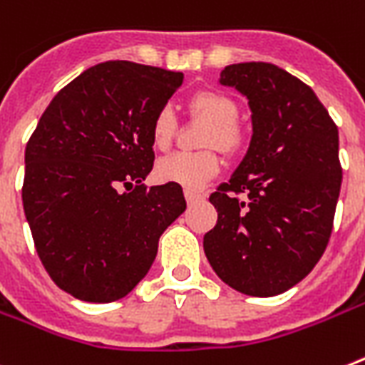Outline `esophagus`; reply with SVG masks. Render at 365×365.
<instances>
[{
	"mask_svg": "<svg viewBox=\"0 0 365 365\" xmlns=\"http://www.w3.org/2000/svg\"><path fill=\"white\" fill-rule=\"evenodd\" d=\"M183 197H185V200H187V204H192V202H197L198 198H202L200 195H198V192L189 191V189H185V191H183Z\"/></svg>",
	"mask_w": 365,
	"mask_h": 365,
	"instance_id": "34e87169",
	"label": "esophagus"
}]
</instances>
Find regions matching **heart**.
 <instances>
[{"mask_svg": "<svg viewBox=\"0 0 365 365\" xmlns=\"http://www.w3.org/2000/svg\"><path fill=\"white\" fill-rule=\"evenodd\" d=\"M189 109L195 116L210 124L206 135L207 148H219L225 154H234L241 146V131L237 128L240 109L237 103L225 93L219 91H200L189 100ZM178 120L174 111L168 106L161 107L152 120V140L154 146L165 150L170 146L176 135ZM220 170V161L213 152L204 154H178L159 159L155 165V176L159 182L176 183L189 191H198L217 176Z\"/></svg>", "mask_w": 365, "mask_h": 365, "instance_id": "heart-1", "label": "heart"}]
</instances>
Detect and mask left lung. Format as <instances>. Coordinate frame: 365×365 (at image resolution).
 Segmentation results:
<instances>
[{
	"label": "left lung",
	"mask_w": 365,
	"mask_h": 365,
	"mask_svg": "<svg viewBox=\"0 0 365 365\" xmlns=\"http://www.w3.org/2000/svg\"><path fill=\"white\" fill-rule=\"evenodd\" d=\"M219 83L249 100L252 139L210 197L219 219L204 252L235 292L280 295L315 267L330 240L341 187L338 128L308 85L271 63L230 64Z\"/></svg>",
	"instance_id": "left-lung-1"
}]
</instances>
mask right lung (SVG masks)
<instances>
[{
	"label": "right lung",
	"instance_id": "right-lung-1",
	"mask_svg": "<svg viewBox=\"0 0 365 365\" xmlns=\"http://www.w3.org/2000/svg\"><path fill=\"white\" fill-rule=\"evenodd\" d=\"M182 81V72L130 61L91 66L55 94L27 143L21 200L36 252L79 301L128 295L185 211L180 185H143L152 120Z\"/></svg>",
	"mask_w": 365,
	"mask_h": 365
}]
</instances>
